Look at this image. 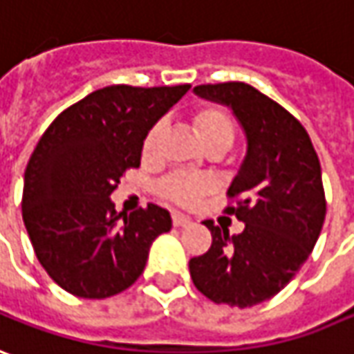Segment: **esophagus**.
I'll return each instance as SVG.
<instances>
[{
	"mask_svg": "<svg viewBox=\"0 0 354 354\" xmlns=\"http://www.w3.org/2000/svg\"><path fill=\"white\" fill-rule=\"evenodd\" d=\"M171 222H173V226H177V227L191 226V218H189V216L181 214V212H173Z\"/></svg>",
	"mask_w": 354,
	"mask_h": 354,
	"instance_id": "1",
	"label": "esophagus"
}]
</instances>
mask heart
<instances>
[{"mask_svg":"<svg viewBox=\"0 0 354 354\" xmlns=\"http://www.w3.org/2000/svg\"><path fill=\"white\" fill-rule=\"evenodd\" d=\"M191 122H193L196 134L205 142V146L210 151H226L234 140H236V124L234 118L227 113L224 106L218 105H203L196 106L191 113ZM161 122H156L149 128L142 142V153L144 158H153L160 148ZM214 189L210 179L201 177V175H189V173H169L156 185V193L161 198L169 201L173 205L193 208L201 203V198Z\"/></svg>","mask_w":354,"mask_h":354,"instance_id":"heart-1","label":"heart"}]
</instances>
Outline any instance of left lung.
Instances as JSON below:
<instances>
[{"mask_svg":"<svg viewBox=\"0 0 354 354\" xmlns=\"http://www.w3.org/2000/svg\"><path fill=\"white\" fill-rule=\"evenodd\" d=\"M194 93L230 106L245 130L248 156L224 208L245 227L230 236L205 220L212 245L189 271L214 304L249 308L281 292L310 257L326 220L322 167L300 120L249 83H206Z\"/></svg>","mask_w":354,"mask_h":354,"instance_id":"obj_1","label":"left lung"}]
</instances>
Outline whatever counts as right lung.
<instances>
[{"mask_svg":"<svg viewBox=\"0 0 354 354\" xmlns=\"http://www.w3.org/2000/svg\"><path fill=\"white\" fill-rule=\"evenodd\" d=\"M189 83L111 85L52 120L25 171L23 222L50 279L77 298L103 300L144 272L151 241L171 230L165 208L149 203L116 212L111 193L140 167L142 142Z\"/></svg>","mask_w":354,"mask_h":354,"instance_id":"1","label":"right lung"}]
</instances>
